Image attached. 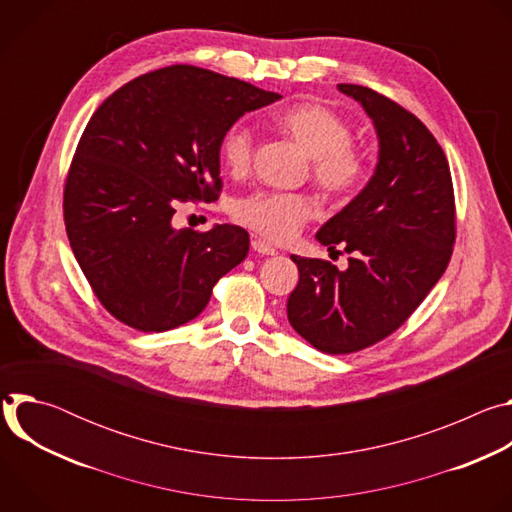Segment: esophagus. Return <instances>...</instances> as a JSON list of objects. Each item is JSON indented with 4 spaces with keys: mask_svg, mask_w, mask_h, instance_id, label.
Here are the masks:
<instances>
[{
    "mask_svg": "<svg viewBox=\"0 0 512 512\" xmlns=\"http://www.w3.org/2000/svg\"><path fill=\"white\" fill-rule=\"evenodd\" d=\"M251 247H253V251H257L259 255H275V253H277L267 241H263V239H259V237H255V239L251 241Z\"/></svg>",
    "mask_w": 512,
    "mask_h": 512,
    "instance_id": "1",
    "label": "esophagus"
}]
</instances>
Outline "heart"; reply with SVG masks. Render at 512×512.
I'll list each match as a JSON object with an SVG mask.
<instances>
[{
  "label": "heart",
  "mask_w": 512,
  "mask_h": 512,
  "mask_svg": "<svg viewBox=\"0 0 512 512\" xmlns=\"http://www.w3.org/2000/svg\"><path fill=\"white\" fill-rule=\"evenodd\" d=\"M275 125L310 156V172L320 190L330 196H348L358 190L367 164L352 143V127L338 113L320 103H298L283 109ZM221 154L233 174H247L255 154L251 127L245 123L229 127ZM314 214V198L302 192L259 190L233 204L237 223L275 243L294 239Z\"/></svg>",
  "instance_id": "b5f03b06"
}]
</instances>
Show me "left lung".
Returning a JSON list of instances; mask_svg holds the SVG:
<instances>
[{
  "instance_id": "left-lung-1",
  "label": "left lung",
  "mask_w": 512,
  "mask_h": 512,
  "mask_svg": "<svg viewBox=\"0 0 512 512\" xmlns=\"http://www.w3.org/2000/svg\"><path fill=\"white\" fill-rule=\"evenodd\" d=\"M338 91L373 119L379 162L369 184L316 235L328 249L350 253L348 269L291 255L300 281L287 320L326 354L369 348L405 324L444 275L456 241L452 174L431 131L369 87Z\"/></svg>"
}]
</instances>
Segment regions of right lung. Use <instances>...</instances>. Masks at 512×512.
Returning a JSON list of instances; mask_svg holds the SVG:
<instances>
[{
	"mask_svg": "<svg viewBox=\"0 0 512 512\" xmlns=\"http://www.w3.org/2000/svg\"><path fill=\"white\" fill-rule=\"evenodd\" d=\"M281 95L190 64L158 68L89 119L64 184L66 235L103 308L141 332L194 320L249 253L235 225L172 227L176 206L223 190L221 141Z\"/></svg>",
	"mask_w": 512,
	"mask_h": 512,
	"instance_id": "1",
	"label": "right lung"
}]
</instances>
